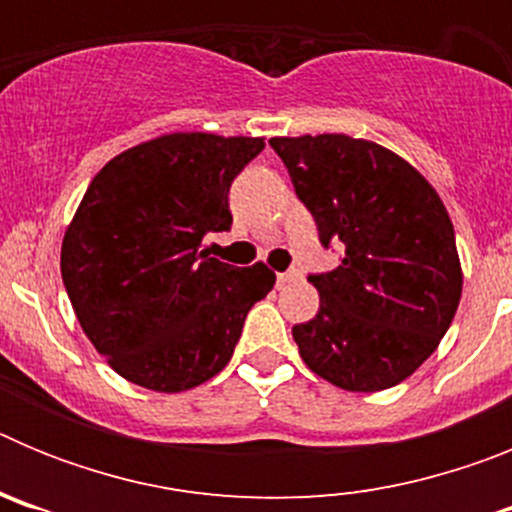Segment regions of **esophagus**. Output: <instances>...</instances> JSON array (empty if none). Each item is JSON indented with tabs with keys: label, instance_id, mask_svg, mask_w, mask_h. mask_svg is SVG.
<instances>
[{
	"label": "esophagus",
	"instance_id": "esophagus-1",
	"mask_svg": "<svg viewBox=\"0 0 512 512\" xmlns=\"http://www.w3.org/2000/svg\"><path fill=\"white\" fill-rule=\"evenodd\" d=\"M300 277H302L300 271L289 269V271H282V274H277V282H279V287H284V284H289V282H297Z\"/></svg>",
	"mask_w": 512,
	"mask_h": 512
}]
</instances>
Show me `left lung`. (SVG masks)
I'll return each mask as SVG.
<instances>
[{
    "instance_id": "obj_1",
    "label": "left lung",
    "mask_w": 512,
    "mask_h": 512,
    "mask_svg": "<svg viewBox=\"0 0 512 512\" xmlns=\"http://www.w3.org/2000/svg\"><path fill=\"white\" fill-rule=\"evenodd\" d=\"M341 264L310 274L318 315L292 328L318 377L348 392L395 387L436 351L461 297L454 225L436 189L397 153L348 135L271 138Z\"/></svg>"
}]
</instances>
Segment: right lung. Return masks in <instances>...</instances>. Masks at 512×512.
Segmentation results:
<instances>
[{"mask_svg":"<svg viewBox=\"0 0 512 512\" xmlns=\"http://www.w3.org/2000/svg\"><path fill=\"white\" fill-rule=\"evenodd\" d=\"M264 138L174 133L104 166L63 235L61 277L76 318L120 377L182 392L230 361L246 315L277 277L200 251L230 230V184Z\"/></svg>","mask_w":512,"mask_h":512,"instance_id":"right-lung-1","label":"right lung"}]
</instances>
